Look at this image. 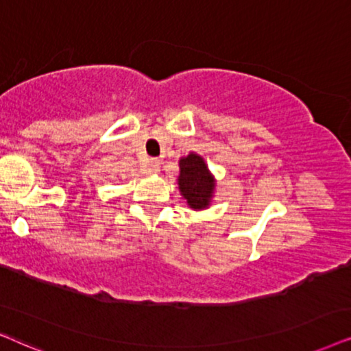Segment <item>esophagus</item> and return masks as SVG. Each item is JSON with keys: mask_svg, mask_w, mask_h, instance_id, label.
<instances>
[{"mask_svg": "<svg viewBox=\"0 0 351 351\" xmlns=\"http://www.w3.org/2000/svg\"><path fill=\"white\" fill-rule=\"evenodd\" d=\"M143 171L146 173V175H156V173L160 171V160H157V158H151V160H147L143 165Z\"/></svg>", "mask_w": 351, "mask_h": 351, "instance_id": "34e87169", "label": "esophagus"}]
</instances>
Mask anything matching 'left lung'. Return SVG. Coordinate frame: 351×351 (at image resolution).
<instances>
[{"label": "left lung", "instance_id": "obj_1", "mask_svg": "<svg viewBox=\"0 0 351 351\" xmlns=\"http://www.w3.org/2000/svg\"><path fill=\"white\" fill-rule=\"evenodd\" d=\"M178 186L191 208L204 210L212 202L215 178L199 154L191 152L180 158Z\"/></svg>", "mask_w": 351, "mask_h": 351}]
</instances>
